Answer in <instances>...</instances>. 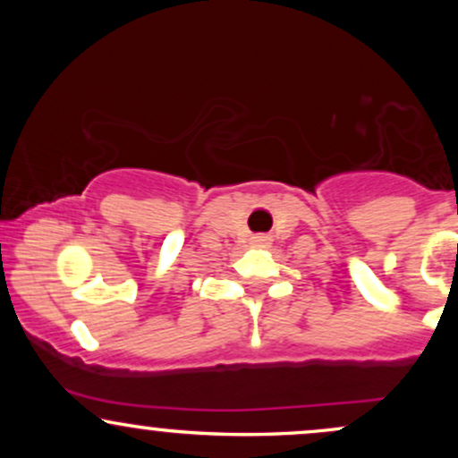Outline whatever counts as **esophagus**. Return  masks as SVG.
I'll return each instance as SVG.
<instances>
[{
	"mask_svg": "<svg viewBox=\"0 0 458 458\" xmlns=\"http://www.w3.org/2000/svg\"><path fill=\"white\" fill-rule=\"evenodd\" d=\"M262 241H267V239H262V236H256V239H254V243H262Z\"/></svg>",
	"mask_w": 458,
	"mask_h": 458,
	"instance_id": "esophagus-1",
	"label": "esophagus"
}]
</instances>
